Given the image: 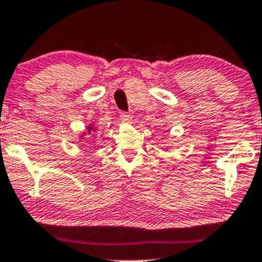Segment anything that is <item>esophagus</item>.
I'll return each mask as SVG.
<instances>
[{
	"instance_id": "obj_1",
	"label": "esophagus",
	"mask_w": 262,
	"mask_h": 262,
	"mask_svg": "<svg viewBox=\"0 0 262 262\" xmlns=\"http://www.w3.org/2000/svg\"><path fill=\"white\" fill-rule=\"evenodd\" d=\"M120 120H121V123H124V124H130L132 123V116L129 114H125V112H123V114L120 115Z\"/></svg>"
}]
</instances>
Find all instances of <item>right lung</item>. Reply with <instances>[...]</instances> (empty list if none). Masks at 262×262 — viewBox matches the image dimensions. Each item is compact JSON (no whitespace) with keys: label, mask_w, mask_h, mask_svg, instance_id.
Returning a JSON list of instances; mask_svg holds the SVG:
<instances>
[{"label":"right lung","mask_w":262,"mask_h":262,"mask_svg":"<svg viewBox=\"0 0 262 262\" xmlns=\"http://www.w3.org/2000/svg\"><path fill=\"white\" fill-rule=\"evenodd\" d=\"M97 130V128L94 126V124H89V125L85 128L84 132H81V134H80V139H85V137L88 136L89 133H93V132Z\"/></svg>","instance_id":"1"}]
</instances>
